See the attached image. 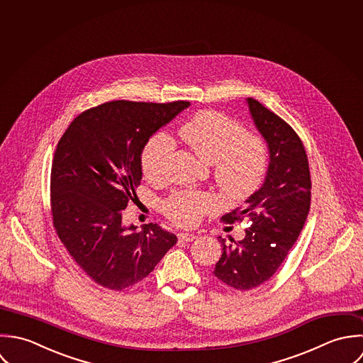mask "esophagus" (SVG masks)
<instances>
[{
	"label": "esophagus",
	"mask_w": 363,
	"mask_h": 363,
	"mask_svg": "<svg viewBox=\"0 0 363 363\" xmlns=\"http://www.w3.org/2000/svg\"><path fill=\"white\" fill-rule=\"evenodd\" d=\"M178 238H179L181 241L189 242V241H194V240L196 238V235L192 234V233H179V234H178Z\"/></svg>",
	"instance_id": "34e87169"
}]
</instances>
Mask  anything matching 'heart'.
<instances>
[{"label": "heart", "instance_id": "heart-1", "mask_svg": "<svg viewBox=\"0 0 363 363\" xmlns=\"http://www.w3.org/2000/svg\"><path fill=\"white\" fill-rule=\"evenodd\" d=\"M179 138L201 158L211 162L218 186L231 198L252 195L262 184L269 164L268 145L248 135L242 123L218 111L196 113L178 130ZM175 148L167 132L152 135L142 151V169L150 179L165 174ZM218 206V198L203 191H177L162 202V212L179 225H194Z\"/></svg>", "mask_w": 363, "mask_h": 363}]
</instances>
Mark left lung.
I'll return each instance as SVG.
<instances>
[{"instance_id": "8db88e82", "label": "left lung", "mask_w": 363, "mask_h": 363, "mask_svg": "<svg viewBox=\"0 0 363 363\" xmlns=\"http://www.w3.org/2000/svg\"><path fill=\"white\" fill-rule=\"evenodd\" d=\"M255 126L269 148V167L262 186L244 208L224 215L221 221H247L241 241L218 237L223 254L213 275L235 290L265 284L282 265L296 242L310 211L311 177L308 160L297 133L282 118L257 99H247Z\"/></svg>"}]
</instances>
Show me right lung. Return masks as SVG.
<instances>
[{"label":"right lung","mask_w":363,"mask_h":363,"mask_svg":"<svg viewBox=\"0 0 363 363\" xmlns=\"http://www.w3.org/2000/svg\"><path fill=\"white\" fill-rule=\"evenodd\" d=\"M188 101H111L79 113L62 136L50 174L53 227L75 264L99 286L128 289L147 278L177 244L148 223L122 224V211L142 181L148 139Z\"/></svg>","instance_id":"right-lung-1"}]
</instances>
